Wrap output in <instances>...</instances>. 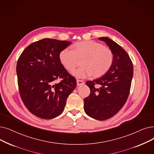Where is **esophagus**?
I'll use <instances>...</instances> for the list:
<instances>
[{
  "label": "esophagus",
  "instance_id": "34e87169",
  "mask_svg": "<svg viewBox=\"0 0 154 154\" xmlns=\"http://www.w3.org/2000/svg\"><path fill=\"white\" fill-rule=\"evenodd\" d=\"M84 84V82L82 80H79V79H77V85H83Z\"/></svg>",
  "mask_w": 154,
  "mask_h": 154
}]
</instances>
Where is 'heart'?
Masks as SVG:
<instances>
[{
    "instance_id": "obj_1",
    "label": "heart",
    "mask_w": 154,
    "mask_h": 154,
    "mask_svg": "<svg viewBox=\"0 0 154 154\" xmlns=\"http://www.w3.org/2000/svg\"><path fill=\"white\" fill-rule=\"evenodd\" d=\"M58 57L62 65L69 72L74 70L79 65V60H82L83 66L73 72L79 78L92 74L95 77H101L108 72L114 60L109 48L93 40L77 42L73 45V50L65 48L60 52Z\"/></svg>"
}]
</instances>
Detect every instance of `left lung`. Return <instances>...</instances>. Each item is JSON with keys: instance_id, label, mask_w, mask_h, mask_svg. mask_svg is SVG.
<instances>
[{"instance_id": "8db88e82", "label": "left lung", "mask_w": 154, "mask_h": 154, "mask_svg": "<svg viewBox=\"0 0 154 154\" xmlns=\"http://www.w3.org/2000/svg\"><path fill=\"white\" fill-rule=\"evenodd\" d=\"M112 50L114 60L105 75L87 81L91 93L84 99V111L97 120L108 119L121 109L128 97L133 75V66L126 51L112 39L99 38Z\"/></svg>"}]
</instances>
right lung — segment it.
<instances>
[{"mask_svg":"<svg viewBox=\"0 0 154 154\" xmlns=\"http://www.w3.org/2000/svg\"><path fill=\"white\" fill-rule=\"evenodd\" d=\"M71 42L44 38L30 44L19 57L16 66L19 91L28 109L44 119L63 111L76 79L62 65L59 53ZM62 80L58 83L57 79Z\"/></svg>","mask_w":154,"mask_h":154,"instance_id":"1","label":"right lung"}]
</instances>
